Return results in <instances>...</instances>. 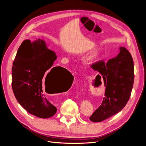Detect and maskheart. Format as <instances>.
Listing matches in <instances>:
<instances>
[{
	"label": "heart",
	"mask_w": 146,
	"mask_h": 146,
	"mask_svg": "<svg viewBox=\"0 0 146 146\" xmlns=\"http://www.w3.org/2000/svg\"><path fill=\"white\" fill-rule=\"evenodd\" d=\"M100 55V52L98 50H94V52L91 54V55L89 56L88 59V61L90 62H92L94 61H95V60Z\"/></svg>",
	"instance_id": "heart-1"
}]
</instances>
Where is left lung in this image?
I'll list each match as a JSON object with an SVG mask.
<instances>
[{
    "label": "left lung",
    "instance_id": "obj_1",
    "mask_svg": "<svg viewBox=\"0 0 146 146\" xmlns=\"http://www.w3.org/2000/svg\"><path fill=\"white\" fill-rule=\"evenodd\" d=\"M91 67L101 75L106 91L101 105L90 119L95 123L101 122L119 112L129 100L134 79L133 59L129 51L120 47L116 57L107 62L98 61Z\"/></svg>",
    "mask_w": 146,
    "mask_h": 146
}]
</instances>
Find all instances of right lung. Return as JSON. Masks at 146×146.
<instances>
[{
	"instance_id": "right-lung-1",
	"label": "right lung",
	"mask_w": 146,
	"mask_h": 146,
	"mask_svg": "<svg viewBox=\"0 0 146 146\" xmlns=\"http://www.w3.org/2000/svg\"><path fill=\"white\" fill-rule=\"evenodd\" d=\"M56 58L55 53L47 48L44 40L38 39L32 42L27 39L22 43L13 63L14 95L25 110L39 118H48L56 112V108L44 95V85L46 92V88L65 85L74 78L65 68H52Z\"/></svg>"
}]
</instances>
